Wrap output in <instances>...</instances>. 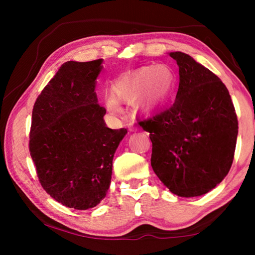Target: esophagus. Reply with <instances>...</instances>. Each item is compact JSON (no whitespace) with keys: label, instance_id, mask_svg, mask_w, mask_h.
Returning a JSON list of instances; mask_svg holds the SVG:
<instances>
[{"label":"esophagus","instance_id":"1","mask_svg":"<svg viewBox=\"0 0 255 255\" xmlns=\"http://www.w3.org/2000/svg\"><path fill=\"white\" fill-rule=\"evenodd\" d=\"M129 130H130V131H137V127L132 126V125H129Z\"/></svg>","mask_w":255,"mask_h":255}]
</instances>
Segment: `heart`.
I'll return each mask as SVG.
<instances>
[{
	"label": "heart",
	"instance_id": "1",
	"mask_svg": "<svg viewBox=\"0 0 255 255\" xmlns=\"http://www.w3.org/2000/svg\"><path fill=\"white\" fill-rule=\"evenodd\" d=\"M175 77L166 65H148L126 74L116 81L114 92L119 100L131 102L136 99L138 110H152L161 105L173 91ZM107 108L111 112H120V106L114 98L106 99Z\"/></svg>",
	"mask_w": 255,
	"mask_h": 255
}]
</instances>
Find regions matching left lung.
I'll return each instance as SVG.
<instances>
[{"instance_id":"left-lung-1","label":"left lung","mask_w":255,"mask_h":255,"mask_svg":"<svg viewBox=\"0 0 255 255\" xmlns=\"http://www.w3.org/2000/svg\"><path fill=\"white\" fill-rule=\"evenodd\" d=\"M179 90L173 105L139 122L152 140L150 164L172 193L198 197L227 175L239 132L225 84L191 56L173 51Z\"/></svg>"}]
</instances>
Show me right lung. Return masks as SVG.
<instances>
[{"label": "right lung", "instance_id": "right-lung-1", "mask_svg": "<svg viewBox=\"0 0 255 255\" xmlns=\"http://www.w3.org/2000/svg\"><path fill=\"white\" fill-rule=\"evenodd\" d=\"M102 59L64 63L32 110L29 150L42 188L56 201L93 208L111 183L112 159L127 129H110L98 103Z\"/></svg>", "mask_w": 255, "mask_h": 255}]
</instances>
